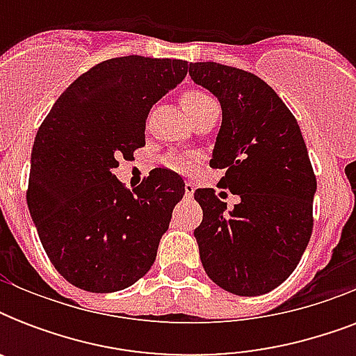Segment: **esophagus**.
<instances>
[{
	"mask_svg": "<svg viewBox=\"0 0 356 356\" xmlns=\"http://www.w3.org/2000/svg\"><path fill=\"white\" fill-rule=\"evenodd\" d=\"M194 192H195V184L192 183V181H186V183H184V195H186L188 200H192Z\"/></svg>",
	"mask_w": 356,
	"mask_h": 356,
	"instance_id": "obj_1",
	"label": "esophagus"
}]
</instances>
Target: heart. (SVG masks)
<instances>
[{"label":"heart","instance_id":"1","mask_svg":"<svg viewBox=\"0 0 356 356\" xmlns=\"http://www.w3.org/2000/svg\"><path fill=\"white\" fill-rule=\"evenodd\" d=\"M181 99H183L184 108L188 111L190 116L195 113H200V111H203V108L209 107V105H212V103H216L211 96H209V94H205L203 90H197V88L184 90V94ZM188 164L190 162L186 161V159H183V156H172V159H170V166L177 168V170H186V168H188Z\"/></svg>","mask_w":356,"mask_h":356}]
</instances>
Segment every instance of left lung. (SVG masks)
Returning <instances> with one entry per match:
<instances>
[{
  "instance_id": "obj_1",
  "label": "left lung",
  "mask_w": 356,
  "mask_h": 356,
  "mask_svg": "<svg viewBox=\"0 0 356 356\" xmlns=\"http://www.w3.org/2000/svg\"><path fill=\"white\" fill-rule=\"evenodd\" d=\"M188 74L222 105L211 166L225 170L220 183L240 197L227 211L212 188L194 192L201 264L223 290L262 296L290 277L312 234L309 151L298 120L260 77L218 63H190Z\"/></svg>"
}]
</instances>
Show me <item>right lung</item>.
<instances>
[{"instance_id": "1", "label": "right lung", "mask_w": 356, "mask_h": 356, "mask_svg": "<svg viewBox=\"0 0 356 356\" xmlns=\"http://www.w3.org/2000/svg\"><path fill=\"white\" fill-rule=\"evenodd\" d=\"M188 63L129 55L96 64L60 94L36 133L27 207L55 270L86 292L131 286L155 262L184 181L155 168L123 188L114 168L145 145L151 107Z\"/></svg>"}]
</instances>
